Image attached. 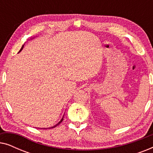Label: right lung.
Here are the masks:
<instances>
[{"label":"right lung","mask_w":153,"mask_h":153,"mask_svg":"<svg viewBox=\"0 0 153 153\" xmlns=\"http://www.w3.org/2000/svg\"><path fill=\"white\" fill-rule=\"evenodd\" d=\"M23 48H24V45H23V46H22V49H20V51H19V52H20L21 51H22V50L23 49ZM63 117H64V116H63ZM63 117H62V119H61V120H60V122H58V124H56V125H54V126H53V127H48V128H44V129H51V128H54V127H56V126H57V125H59V124H60V123H61L62 120H63Z\"/></svg>","instance_id":"add662e5"}]
</instances>
